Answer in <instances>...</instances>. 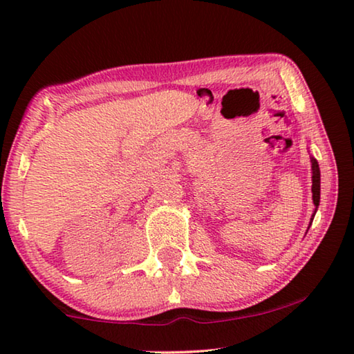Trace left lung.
I'll list each match as a JSON object with an SVG mask.
<instances>
[{
  "label": "left lung",
  "instance_id": "8db88e82",
  "mask_svg": "<svg viewBox=\"0 0 354 354\" xmlns=\"http://www.w3.org/2000/svg\"><path fill=\"white\" fill-rule=\"evenodd\" d=\"M310 167H313V201L315 206L313 218H310V223H313L314 215L320 205V169H319V162H317V159L314 158V156H310Z\"/></svg>",
  "mask_w": 354,
  "mask_h": 354
}]
</instances>
